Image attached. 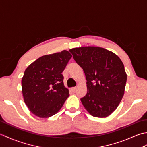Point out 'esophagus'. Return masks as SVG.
Wrapping results in <instances>:
<instances>
[{"label": "esophagus", "instance_id": "obj_1", "mask_svg": "<svg viewBox=\"0 0 147 147\" xmlns=\"http://www.w3.org/2000/svg\"><path fill=\"white\" fill-rule=\"evenodd\" d=\"M76 87H72V88H71V90L72 92H74L76 91Z\"/></svg>", "mask_w": 147, "mask_h": 147}]
</instances>
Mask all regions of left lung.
<instances>
[{
    "label": "left lung",
    "mask_w": 147,
    "mask_h": 147,
    "mask_svg": "<svg viewBox=\"0 0 147 147\" xmlns=\"http://www.w3.org/2000/svg\"><path fill=\"white\" fill-rule=\"evenodd\" d=\"M69 51L87 81V93L81 98L84 107L92 116H109L124 93L127 74L123 62L114 52L99 47H80Z\"/></svg>",
    "instance_id": "1"
}]
</instances>
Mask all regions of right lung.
I'll list each match as a JSON object with an SVG mask.
<instances>
[{
	"label": "right lung",
	"instance_id": "right-lung-1",
	"mask_svg": "<svg viewBox=\"0 0 147 147\" xmlns=\"http://www.w3.org/2000/svg\"><path fill=\"white\" fill-rule=\"evenodd\" d=\"M72 55L64 50L43 55L29 65L22 78L24 102L32 113L40 118L59 111L69 96L62 73Z\"/></svg>",
	"mask_w": 147,
	"mask_h": 147
}]
</instances>
